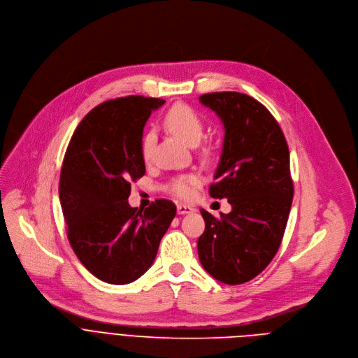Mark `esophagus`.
I'll list each match as a JSON object with an SVG mask.
<instances>
[{
    "mask_svg": "<svg viewBox=\"0 0 358 358\" xmlns=\"http://www.w3.org/2000/svg\"><path fill=\"white\" fill-rule=\"evenodd\" d=\"M195 209L192 208V206H189V205H185V203H180V205H177V212H178V215H187V213H191V212H194Z\"/></svg>",
    "mask_w": 358,
    "mask_h": 358,
    "instance_id": "esophagus-1",
    "label": "esophagus"
}]
</instances>
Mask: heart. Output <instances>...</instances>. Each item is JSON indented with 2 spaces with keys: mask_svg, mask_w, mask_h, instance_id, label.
Segmentation results:
<instances>
[{
  "mask_svg": "<svg viewBox=\"0 0 358 358\" xmlns=\"http://www.w3.org/2000/svg\"><path fill=\"white\" fill-rule=\"evenodd\" d=\"M166 125L173 134H176L189 146L198 145L205 132V124L201 115L194 108L185 103H177L167 112ZM155 139L156 136L152 131L143 136L141 150L145 160H149L152 156ZM199 181V176L192 173L180 176L173 180L171 191L180 198H188L192 194V188L198 185Z\"/></svg>",
  "mask_w": 358,
  "mask_h": 358,
  "instance_id": "1",
  "label": "heart"
}]
</instances>
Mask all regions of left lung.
Segmentation results:
<instances>
[{
  "mask_svg": "<svg viewBox=\"0 0 358 358\" xmlns=\"http://www.w3.org/2000/svg\"><path fill=\"white\" fill-rule=\"evenodd\" d=\"M199 101L224 127L209 195L227 198L231 210L215 217L201 209L205 231L198 256L215 280L243 284L270 264L281 245L294 196L289 150L275 117L257 99L223 91Z\"/></svg>",
  "mask_w": 358,
  "mask_h": 358,
  "instance_id": "1",
  "label": "left lung"
}]
</instances>
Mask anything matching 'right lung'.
I'll return each mask as SVG.
<instances>
[{"instance_id":"right-lung-1","label":"right lung","mask_w":358,"mask_h":358,"mask_svg":"<svg viewBox=\"0 0 358 358\" xmlns=\"http://www.w3.org/2000/svg\"><path fill=\"white\" fill-rule=\"evenodd\" d=\"M166 101L129 95L91 109L67 146L59 196L69 242L98 280L124 285L153 264L162 237L176 216L169 199L149 208L128 202L131 181L145 176L143 128Z\"/></svg>"}]
</instances>
